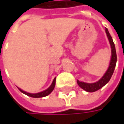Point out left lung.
Segmentation results:
<instances>
[{
    "label": "left lung",
    "instance_id": "1",
    "mask_svg": "<svg viewBox=\"0 0 124 124\" xmlns=\"http://www.w3.org/2000/svg\"><path fill=\"white\" fill-rule=\"evenodd\" d=\"M106 34H107L109 42L110 43L111 49H112L111 50L112 56H111V60H110V65H109V68H108V69L106 71V72L103 75V77L99 81H98L97 82H96V83H87L79 81V80H77V83L79 85V87L82 88L84 90L87 91V92L93 93V92H95V91H97L98 90H99L100 88L103 87L110 81V79L112 74L114 72L115 66H116V63H117V59L115 46V44H114V42L112 41V37L110 36V33H109L107 28H106Z\"/></svg>",
    "mask_w": 124,
    "mask_h": 124
}]
</instances>
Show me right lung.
Here are the masks:
<instances>
[{"label":"right lung","mask_w":124,"mask_h":124,"mask_svg":"<svg viewBox=\"0 0 124 124\" xmlns=\"http://www.w3.org/2000/svg\"><path fill=\"white\" fill-rule=\"evenodd\" d=\"M55 83H56V78H54V81H53V82H52V85H51L50 87L47 88V90H45L43 91V92H41V93H36V94H31V93H26V92H25V91L22 90L21 89H20V88H18V90H19L21 93H23V94H26V95L29 96V97H34V98L43 97H46V96H47L48 94H50V93L52 92V90H54V88L55 87Z\"/></svg>","instance_id":"right-lung-1"}]
</instances>
